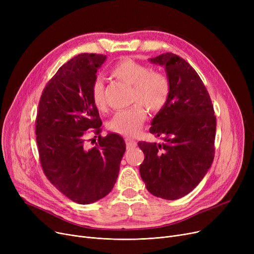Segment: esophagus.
Wrapping results in <instances>:
<instances>
[{
	"label": "esophagus",
	"instance_id": "esophagus-1",
	"mask_svg": "<svg viewBox=\"0 0 254 254\" xmlns=\"http://www.w3.org/2000/svg\"><path fill=\"white\" fill-rule=\"evenodd\" d=\"M126 144L127 146V148H134L136 147L137 142L135 140H132L131 138H126Z\"/></svg>",
	"mask_w": 254,
	"mask_h": 254
}]
</instances>
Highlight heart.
Wrapping results in <instances>:
<instances>
[{
    "instance_id": "heart-1",
    "label": "heart",
    "mask_w": 254,
    "mask_h": 254,
    "mask_svg": "<svg viewBox=\"0 0 254 254\" xmlns=\"http://www.w3.org/2000/svg\"><path fill=\"white\" fill-rule=\"evenodd\" d=\"M110 74L128 85H131L130 107L118 111L109 123V128L116 134L131 136L139 130L145 119L143 106L150 112L164 109L171 95V82L167 75L153 72L148 65L134 60L125 59L115 64ZM91 100L99 110H104L105 87L102 80L96 79L91 85Z\"/></svg>"
}]
</instances>
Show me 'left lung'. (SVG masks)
I'll return each instance as SVG.
<instances>
[{"mask_svg": "<svg viewBox=\"0 0 254 254\" xmlns=\"http://www.w3.org/2000/svg\"><path fill=\"white\" fill-rule=\"evenodd\" d=\"M149 61L165 65L171 95L149 129L163 143H138L145 156L140 174L150 193L177 199L190 193L212 165L216 116L206 86L188 62L172 52Z\"/></svg>", "mask_w": 254, "mask_h": 254, "instance_id": "left-lung-1", "label": "left lung"}]
</instances>
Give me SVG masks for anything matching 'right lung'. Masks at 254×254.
I'll use <instances>...</instances> for the list:
<instances>
[{"label": "right lung", "mask_w": 254, "mask_h": 254, "mask_svg": "<svg viewBox=\"0 0 254 254\" xmlns=\"http://www.w3.org/2000/svg\"><path fill=\"white\" fill-rule=\"evenodd\" d=\"M105 60L104 55L81 53L63 64L45 85L36 117L45 176L81 205L95 203L112 190L126 151L122 136H101L102 120L91 100V85ZM90 132L98 137L92 148L86 143Z\"/></svg>", "instance_id": "1"}]
</instances>
